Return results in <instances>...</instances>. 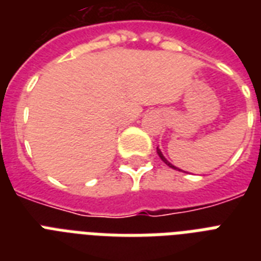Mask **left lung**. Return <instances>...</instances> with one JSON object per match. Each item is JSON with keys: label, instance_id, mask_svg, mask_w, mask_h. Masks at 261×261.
Segmentation results:
<instances>
[{"label": "left lung", "instance_id": "left-lung-1", "mask_svg": "<svg viewBox=\"0 0 261 261\" xmlns=\"http://www.w3.org/2000/svg\"><path fill=\"white\" fill-rule=\"evenodd\" d=\"M157 154H159V155H160V159L163 160L164 163L167 164L168 167H169V168H172V169H176V171H180V169H178V168H176V167H174V165H172V164H171V163H169V161H168V160H167V159H165V157H164V154H163V153H161V150H160L159 147H157Z\"/></svg>", "mask_w": 261, "mask_h": 261}]
</instances>
